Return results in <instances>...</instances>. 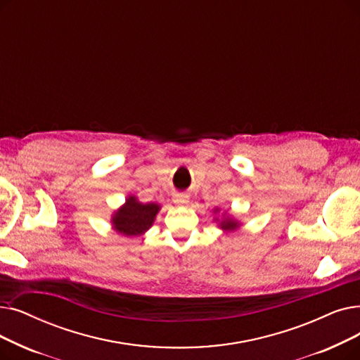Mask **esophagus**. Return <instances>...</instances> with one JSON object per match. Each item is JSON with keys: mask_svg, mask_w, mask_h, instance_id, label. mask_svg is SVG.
Instances as JSON below:
<instances>
[{"mask_svg": "<svg viewBox=\"0 0 360 360\" xmlns=\"http://www.w3.org/2000/svg\"><path fill=\"white\" fill-rule=\"evenodd\" d=\"M188 201H190V195H186V194H176L174 197V202L178 206H185Z\"/></svg>", "mask_w": 360, "mask_h": 360, "instance_id": "esophagus-1", "label": "esophagus"}]
</instances>
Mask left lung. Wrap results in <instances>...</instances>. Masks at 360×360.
<instances>
[{"label":"left lung","mask_w":360,"mask_h":360,"mask_svg":"<svg viewBox=\"0 0 360 360\" xmlns=\"http://www.w3.org/2000/svg\"><path fill=\"white\" fill-rule=\"evenodd\" d=\"M219 212H221V209L219 207H214L213 209V213L214 214H217ZM214 222L217 224V226L221 228L224 232H233V231H237V229H240L241 228V222L238 221V219H236L233 217L228 210H224V213L221 214V217L219 216H216L214 217Z\"/></svg>","instance_id":"obj_1"}]
</instances>
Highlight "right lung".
<instances>
[{"label":"right lung","instance_id":"1","mask_svg":"<svg viewBox=\"0 0 360 360\" xmlns=\"http://www.w3.org/2000/svg\"><path fill=\"white\" fill-rule=\"evenodd\" d=\"M158 202H141L136 195H128L123 205L112 213V228L124 237H139L154 224L160 212Z\"/></svg>","mask_w":360,"mask_h":360}]
</instances>
